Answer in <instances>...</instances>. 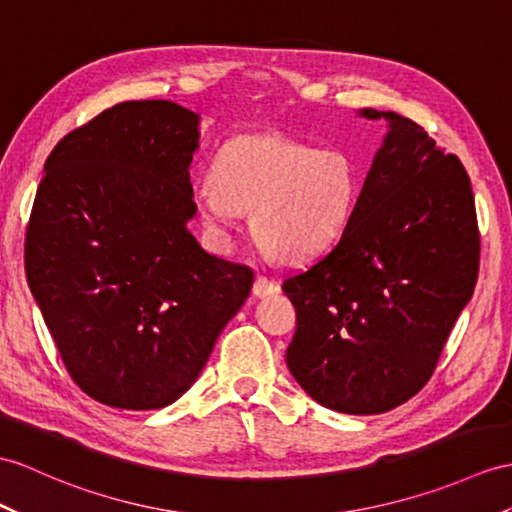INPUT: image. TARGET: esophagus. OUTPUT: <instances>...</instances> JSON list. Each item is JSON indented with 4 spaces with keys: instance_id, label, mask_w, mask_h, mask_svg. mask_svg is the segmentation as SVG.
Segmentation results:
<instances>
[{
    "instance_id": "34e87169",
    "label": "esophagus",
    "mask_w": 512,
    "mask_h": 512,
    "mask_svg": "<svg viewBox=\"0 0 512 512\" xmlns=\"http://www.w3.org/2000/svg\"><path fill=\"white\" fill-rule=\"evenodd\" d=\"M278 289L280 286L273 282V280H269V278H265V276H258L256 280H254V286H252V293L256 295V297H269V295H273V293H278Z\"/></svg>"
}]
</instances>
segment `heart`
I'll use <instances>...</instances> for the list:
<instances>
[{"instance_id": "1", "label": "heart", "mask_w": 512, "mask_h": 512, "mask_svg": "<svg viewBox=\"0 0 512 512\" xmlns=\"http://www.w3.org/2000/svg\"><path fill=\"white\" fill-rule=\"evenodd\" d=\"M365 171L343 147H313L282 134H241L217 152L213 178L193 186L204 228L228 241L243 213L278 263L326 252L352 226Z\"/></svg>"}]
</instances>
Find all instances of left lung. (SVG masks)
<instances>
[{
	"label": "left lung",
	"instance_id": "left-lung-1",
	"mask_svg": "<svg viewBox=\"0 0 512 512\" xmlns=\"http://www.w3.org/2000/svg\"><path fill=\"white\" fill-rule=\"evenodd\" d=\"M352 226L332 252L284 280L297 313L291 376L345 415L404 404L432 376L478 278L480 236L460 160L393 110Z\"/></svg>",
	"mask_w": 512,
	"mask_h": 512
}]
</instances>
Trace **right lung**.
<instances>
[{
  "label": "right lung",
  "instance_id": "1",
  "mask_svg": "<svg viewBox=\"0 0 512 512\" xmlns=\"http://www.w3.org/2000/svg\"><path fill=\"white\" fill-rule=\"evenodd\" d=\"M199 123L169 99L121 102L45 160L28 284L71 378L112 408L180 400L252 291V269L189 230Z\"/></svg>",
  "mask_w": 512,
  "mask_h": 512
}]
</instances>
